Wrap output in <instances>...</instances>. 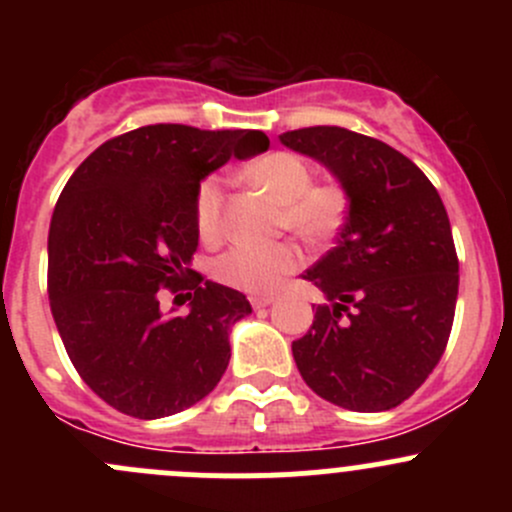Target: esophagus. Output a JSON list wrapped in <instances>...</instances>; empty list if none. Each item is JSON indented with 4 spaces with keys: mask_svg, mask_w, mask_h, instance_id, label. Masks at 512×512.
<instances>
[{
    "mask_svg": "<svg viewBox=\"0 0 512 512\" xmlns=\"http://www.w3.org/2000/svg\"><path fill=\"white\" fill-rule=\"evenodd\" d=\"M272 302H275V297H270V294H252V297H250V304L255 309L267 307V304H272Z\"/></svg>",
    "mask_w": 512,
    "mask_h": 512,
    "instance_id": "esophagus-1",
    "label": "esophagus"
}]
</instances>
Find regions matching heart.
I'll return each mask as SVG.
<instances>
[{"label": "heart", "instance_id": "obj_1", "mask_svg": "<svg viewBox=\"0 0 512 512\" xmlns=\"http://www.w3.org/2000/svg\"><path fill=\"white\" fill-rule=\"evenodd\" d=\"M252 180L270 190L282 205V225L312 242L329 240L347 220L349 195L339 183H312V168L294 153L277 151L250 168ZM193 220L200 240L223 235V183L210 175L195 190ZM302 265V252L292 242L277 245H232L215 260L213 275L223 285L250 294L277 289Z\"/></svg>", "mask_w": 512, "mask_h": 512}]
</instances>
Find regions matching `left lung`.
Wrapping results in <instances>:
<instances>
[{
  "instance_id": "obj_1",
  "label": "left lung",
  "mask_w": 512,
  "mask_h": 512,
  "mask_svg": "<svg viewBox=\"0 0 512 512\" xmlns=\"http://www.w3.org/2000/svg\"><path fill=\"white\" fill-rule=\"evenodd\" d=\"M280 141L327 165L349 195L339 245L302 275L329 304L292 342L299 374L342 409H394L451 337L458 255L441 195L414 160L347 128H299Z\"/></svg>"
}]
</instances>
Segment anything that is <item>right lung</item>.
Wrapping results in <instances>:
<instances>
[{
  "mask_svg": "<svg viewBox=\"0 0 512 512\" xmlns=\"http://www.w3.org/2000/svg\"><path fill=\"white\" fill-rule=\"evenodd\" d=\"M262 131L156 123L98 146L69 178L49 227V304L66 354L96 396L133 418L190 409L223 379L245 294L190 270L193 200L230 156L267 151ZM188 298L178 318L159 289Z\"/></svg>",
  "mask_w": 512,
  "mask_h": 512,
  "instance_id": "1",
  "label": "right lung"
}]
</instances>
